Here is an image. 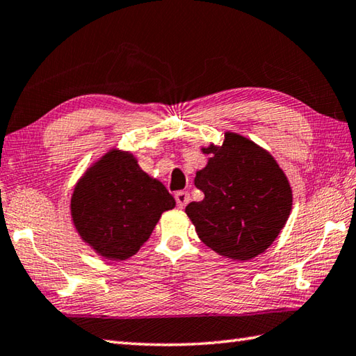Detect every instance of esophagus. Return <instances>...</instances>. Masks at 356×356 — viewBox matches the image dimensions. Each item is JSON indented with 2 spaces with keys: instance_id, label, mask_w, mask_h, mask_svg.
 Returning a JSON list of instances; mask_svg holds the SVG:
<instances>
[{
  "instance_id": "34e87169",
  "label": "esophagus",
  "mask_w": 356,
  "mask_h": 356,
  "mask_svg": "<svg viewBox=\"0 0 356 356\" xmlns=\"http://www.w3.org/2000/svg\"><path fill=\"white\" fill-rule=\"evenodd\" d=\"M175 201H177V206L179 209H183L188 204V201H191V195H188L187 192L181 191V192H177L175 193Z\"/></svg>"
}]
</instances>
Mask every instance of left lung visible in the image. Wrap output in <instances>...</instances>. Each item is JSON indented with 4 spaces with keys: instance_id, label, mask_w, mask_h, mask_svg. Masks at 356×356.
Listing matches in <instances>:
<instances>
[{
    "instance_id": "1",
    "label": "left lung",
    "mask_w": 356,
    "mask_h": 356,
    "mask_svg": "<svg viewBox=\"0 0 356 356\" xmlns=\"http://www.w3.org/2000/svg\"><path fill=\"white\" fill-rule=\"evenodd\" d=\"M210 158L195 186L204 200L186 213L207 248L234 261H248L269 249L292 210V188L269 152L249 138L224 134L222 146L202 147Z\"/></svg>"
}]
</instances>
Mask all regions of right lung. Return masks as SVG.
Returning a JSON list of instances; mask_svg holds the SVG:
<instances>
[{
	"label": "right lung",
	"instance_id": "add662e5",
	"mask_svg": "<svg viewBox=\"0 0 356 356\" xmlns=\"http://www.w3.org/2000/svg\"><path fill=\"white\" fill-rule=\"evenodd\" d=\"M175 207L161 181L149 177L130 152L111 149L78 179L70 215L84 243L99 257L127 259L140 250L159 216Z\"/></svg>",
	"mask_w": 356,
	"mask_h": 356
}]
</instances>
